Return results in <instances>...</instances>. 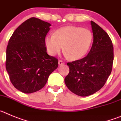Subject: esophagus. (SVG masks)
Returning <instances> with one entry per match:
<instances>
[{"label":"esophagus","mask_w":121,"mask_h":121,"mask_svg":"<svg viewBox=\"0 0 121 121\" xmlns=\"http://www.w3.org/2000/svg\"><path fill=\"white\" fill-rule=\"evenodd\" d=\"M58 64H59V65H63L64 63V62H62V60H59Z\"/></svg>","instance_id":"esophagus-1"}]
</instances>
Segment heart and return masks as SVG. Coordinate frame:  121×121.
<instances>
[{
	"label": "heart",
	"mask_w": 121,
	"mask_h": 121,
	"mask_svg": "<svg viewBox=\"0 0 121 121\" xmlns=\"http://www.w3.org/2000/svg\"><path fill=\"white\" fill-rule=\"evenodd\" d=\"M92 39V34L87 29L68 26L57 30L54 35H47L45 44L51 56L58 54L64 47L66 57H70L71 60H78L88 52Z\"/></svg>",
	"instance_id": "1"
}]
</instances>
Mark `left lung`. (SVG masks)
<instances>
[{
	"label": "left lung",
	"instance_id": "left-lung-1",
	"mask_svg": "<svg viewBox=\"0 0 121 121\" xmlns=\"http://www.w3.org/2000/svg\"><path fill=\"white\" fill-rule=\"evenodd\" d=\"M93 35L92 47L86 57L67 63L70 72L65 83L71 92L87 96L99 91L111 74L113 63V43L107 33L90 22Z\"/></svg>",
	"mask_w": 121,
	"mask_h": 121
}]
</instances>
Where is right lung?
Segmentation results:
<instances>
[{
    "label": "right lung",
    "mask_w": 121,
    "mask_h": 121,
    "mask_svg": "<svg viewBox=\"0 0 121 121\" xmlns=\"http://www.w3.org/2000/svg\"><path fill=\"white\" fill-rule=\"evenodd\" d=\"M51 24L36 17L28 19L14 31L6 48V69L15 88L24 93L42 88L58 67L48 55L45 38Z\"/></svg>",
    "instance_id": "right-lung-1"
}]
</instances>
